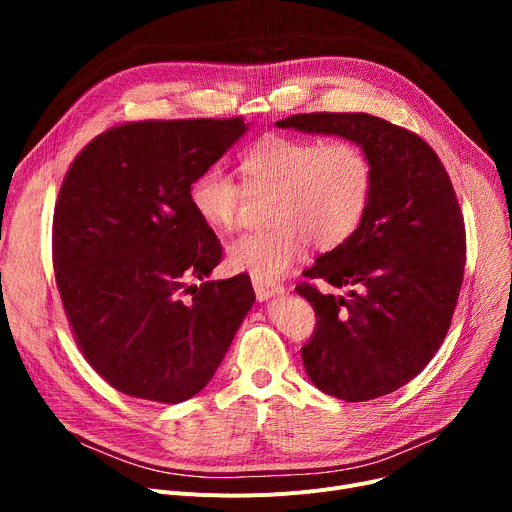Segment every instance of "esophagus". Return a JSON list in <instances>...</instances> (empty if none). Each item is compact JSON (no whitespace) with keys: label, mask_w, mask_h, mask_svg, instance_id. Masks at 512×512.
<instances>
[{"label":"esophagus","mask_w":512,"mask_h":512,"mask_svg":"<svg viewBox=\"0 0 512 512\" xmlns=\"http://www.w3.org/2000/svg\"><path fill=\"white\" fill-rule=\"evenodd\" d=\"M253 288L259 301H265L267 297H272V294H280L284 292V286L280 282H259L253 278Z\"/></svg>","instance_id":"esophagus-1"}]
</instances>
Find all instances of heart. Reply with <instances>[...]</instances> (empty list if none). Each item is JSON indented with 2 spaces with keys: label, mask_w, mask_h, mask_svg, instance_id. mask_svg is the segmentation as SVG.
I'll list each match as a JSON object with an SVG mask.
<instances>
[{
  "label": "heart",
  "mask_w": 512,
  "mask_h": 512,
  "mask_svg": "<svg viewBox=\"0 0 512 512\" xmlns=\"http://www.w3.org/2000/svg\"><path fill=\"white\" fill-rule=\"evenodd\" d=\"M240 176L242 184L222 166H209L193 178L188 201L205 226L228 232L247 193H274L272 228L245 232L228 245V263L259 282L282 278L309 245L326 253L351 240L373 193L371 157L346 137H265L240 155Z\"/></svg>",
  "instance_id": "b5f03b06"
}]
</instances>
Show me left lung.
<instances>
[{
	"instance_id": "left-lung-1",
	"label": "left lung",
	"mask_w": 512,
	"mask_h": 512,
	"mask_svg": "<svg viewBox=\"0 0 512 512\" xmlns=\"http://www.w3.org/2000/svg\"><path fill=\"white\" fill-rule=\"evenodd\" d=\"M276 124L353 139L371 157L373 193L361 228L297 284L317 317L301 355L311 382L334 398L390 394L438 353L461 294L467 234L450 176L417 132L378 116L311 112ZM317 279L352 292L324 295Z\"/></svg>"
}]
</instances>
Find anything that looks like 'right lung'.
Listing matches in <instances>:
<instances>
[{
  "label": "right lung",
  "instance_id": "add662e5",
  "mask_svg": "<svg viewBox=\"0 0 512 512\" xmlns=\"http://www.w3.org/2000/svg\"><path fill=\"white\" fill-rule=\"evenodd\" d=\"M245 130L242 116L116 124L62 180L51 257L64 313L87 363L128 396H195L255 303L247 274L188 286L222 259L188 188Z\"/></svg>",
  "mask_w": 512,
  "mask_h": 512
}]
</instances>
